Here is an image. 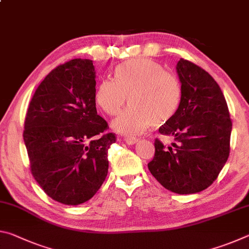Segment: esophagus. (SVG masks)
<instances>
[{
	"instance_id": "34e87169",
	"label": "esophagus",
	"mask_w": 249,
	"mask_h": 249,
	"mask_svg": "<svg viewBox=\"0 0 249 249\" xmlns=\"http://www.w3.org/2000/svg\"><path fill=\"white\" fill-rule=\"evenodd\" d=\"M124 141H125V142L127 145H134L135 142H137L138 140H137L136 137H125Z\"/></svg>"
}]
</instances>
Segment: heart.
I'll return each mask as SVG.
<instances>
[{
    "mask_svg": "<svg viewBox=\"0 0 249 249\" xmlns=\"http://www.w3.org/2000/svg\"><path fill=\"white\" fill-rule=\"evenodd\" d=\"M116 80L102 79L95 90V100L107 115H116L113 128L125 135L144 132L153 124L161 126L176 115L181 103V84L157 61L133 59L115 70Z\"/></svg>",
    "mask_w": 249,
    "mask_h": 249,
    "instance_id": "obj_1",
    "label": "heart"
}]
</instances>
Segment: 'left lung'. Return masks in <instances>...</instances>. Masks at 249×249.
Returning a JSON list of instances; mask_svg holds the SVG:
<instances>
[{
    "mask_svg": "<svg viewBox=\"0 0 249 249\" xmlns=\"http://www.w3.org/2000/svg\"><path fill=\"white\" fill-rule=\"evenodd\" d=\"M181 103L176 115L159 128L172 136V147L155 141L148 169L167 190L191 195L205 190L217 178L230 155L231 121L215 80L192 62L177 64Z\"/></svg>",
    "mask_w": 249,
    "mask_h": 249,
    "instance_id": "8db88e82",
    "label": "left lung"
}]
</instances>
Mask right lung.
<instances>
[{
	"label": "right lung",
	"instance_id": "1",
	"mask_svg": "<svg viewBox=\"0 0 249 249\" xmlns=\"http://www.w3.org/2000/svg\"><path fill=\"white\" fill-rule=\"evenodd\" d=\"M95 70L72 59L46 75L25 117L24 142L33 177L66 205L90 200L107 176V150L116 142L95 107Z\"/></svg>",
	"mask_w": 249,
	"mask_h": 249
}]
</instances>
